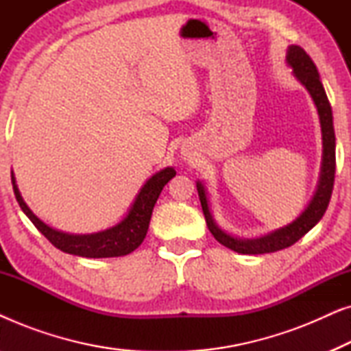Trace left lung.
Segmentation results:
<instances>
[{
	"mask_svg": "<svg viewBox=\"0 0 351 351\" xmlns=\"http://www.w3.org/2000/svg\"><path fill=\"white\" fill-rule=\"evenodd\" d=\"M286 60L289 66H292L295 78L310 93L319 114L321 134H323V162H321L318 186H316V191L308 206H306L304 213L294 222H291L282 228H278L275 232L265 234V237L256 239H241L234 238L232 234L225 233L222 228H219V225L215 223L213 214L209 210L208 196H206L204 186L201 185V182H198L196 189H198L201 208H203V214L209 232L214 234V238L220 244H223L225 247L232 249V251L238 254H267L281 251V249L292 246V244L299 241L304 234L308 233L319 222L326 213V209H328L330 195H332L335 177V134L332 123V108H330L328 95H326L323 83L319 80V73L316 70L313 60L310 59V56L300 46L292 45L287 49Z\"/></svg>",
	"mask_w": 351,
	"mask_h": 351,
	"instance_id": "left-lung-1",
	"label": "left lung"
}]
</instances>
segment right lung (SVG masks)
<instances>
[{
	"label": "right lung",
	"mask_w": 351,
	"mask_h": 351,
	"mask_svg": "<svg viewBox=\"0 0 351 351\" xmlns=\"http://www.w3.org/2000/svg\"><path fill=\"white\" fill-rule=\"evenodd\" d=\"M176 176V171L172 167H165L156 174H153L150 179L145 182L138 195L134 199V203L129 209L121 222L114 225L112 228L104 230L99 233L90 234H70L59 232V230L51 228L43 220L36 217L32 213L30 208L25 204V201L21 196L16 185V177L11 172L14 195L21 209L25 213L28 219L32 220L33 225L49 239L51 244H54L57 249L73 256L88 257V258H107V257H119L128 256L132 251L141 246L143 238L147 237L148 225H150L152 213L155 208V203L160 196L161 190Z\"/></svg>",
	"instance_id": "1"
}]
</instances>
